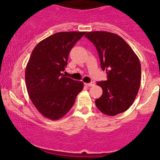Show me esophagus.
<instances>
[{
	"mask_svg": "<svg viewBox=\"0 0 160 160\" xmlns=\"http://www.w3.org/2000/svg\"><path fill=\"white\" fill-rule=\"evenodd\" d=\"M85 85L86 86H93L95 85V82H89V83H85Z\"/></svg>",
	"mask_w": 160,
	"mask_h": 160,
	"instance_id": "1",
	"label": "esophagus"
}]
</instances>
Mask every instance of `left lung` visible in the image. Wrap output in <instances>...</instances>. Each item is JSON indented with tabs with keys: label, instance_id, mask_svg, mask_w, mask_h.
<instances>
[{
	"label": "left lung",
	"instance_id": "8db88e82",
	"mask_svg": "<svg viewBox=\"0 0 160 160\" xmlns=\"http://www.w3.org/2000/svg\"><path fill=\"white\" fill-rule=\"evenodd\" d=\"M98 52L101 67L108 80L97 82L103 93L95 100L96 107L108 116L123 113L133 104L140 88L141 70L138 57L117 34L90 32L85 35Z\"/></svg>",
	"mask_w": 160,
	"mask_h": 160
}]
</instances>
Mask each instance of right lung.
I'll list each match as a JSON object with an SVG mask.
<instances>
[{"mask_svg": "<svg viewBox=\"0 0 160 160\" xmlns=\"http://www.w3.org/2000/svg\"><path fill=\"white\" fill-rule=\"evenodd\" d=\"M85 34L56 33L33 49L25 68V83L33 104L47 118L57 120L64 117L83 89V82L67 78L62 71L71 49Z\"/></svg>", "mask_w": 160, "mask_h": 160, "instance_id": "1", "label": "right lung"}]
</instances>
